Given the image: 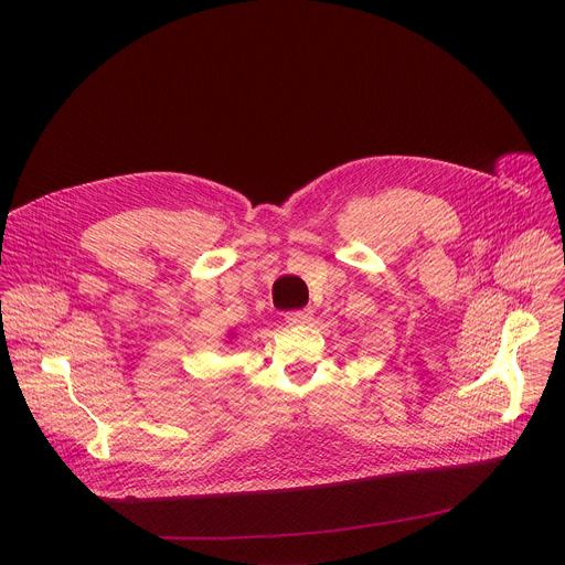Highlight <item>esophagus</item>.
<instances>
[{
    "label": "esophagus",
    "instance_id": "obj_1",
    "mask_svg": "<svg viewBox=\"0 0 565 565\" xmlns=\"http://www.w3.org/2000/svg\"><path fill=\"white\" fill-rule=\"evenodd\" d=\"M310 317H312L310 308H299V310H288L286 312L288 324H306V321H310Z\"/></svg>",
    "mask_w": 565,
    "mask_h": 565
}]
</instances>
